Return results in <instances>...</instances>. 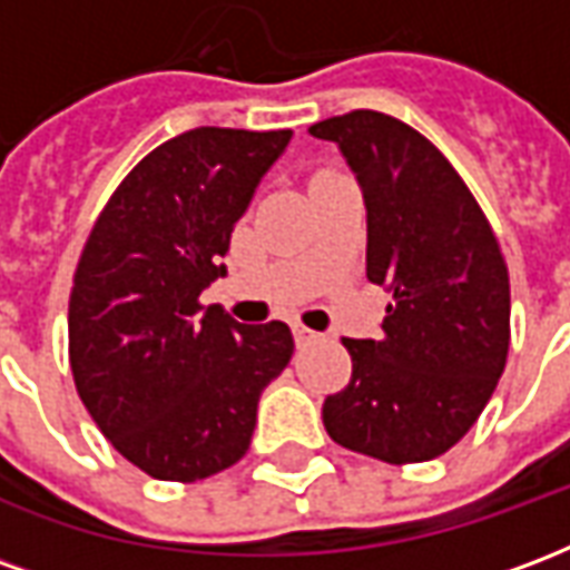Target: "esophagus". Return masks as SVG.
I'll use <instances>...</instances> for the list:
<instances>
[{
    "label": "esophagus",
    "mask_w": 570,
    "mask_h": 570,
    "mask_svg": "<svg viewBox=\"0 0 570 570\" xmlns=\"http://www.w3.org/2000/svg\"><path fill=\"white\" fill-rule=\"evenodd\" d=\"M293 335H296V345H311V342H317V333L308 330V326H302V323H293Z\"/></svg>",
    "instance_id": "34e87169"
}]
</instances>
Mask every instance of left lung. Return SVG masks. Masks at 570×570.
I'll list each match as a JSON object with an SVG mask.
<instances>
[{"instance_id": "left-lung-1", "label": "left lung", "mask_w": 570, "mask_h": 570, "mask_svg": "<svg viewBox=\"0 0 570 570\" xmlns=\"http://www.w3.org/2000/svg\"><path fill=\"white\" fill-rule=\"evenodd\" d=\"M338 146L366 204V277L394 293L379 338H345L351 382L326 396L338 445L387 464L449 452L498 387L510 274L464 179L400 118L357 109L311 125Z\"/></svg>"}]
</instances>
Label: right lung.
<instances>
[{
    "label": "right lung",
    "instance_id": "1",
    "mask_svg": "<svg viewBox=\"0 0 570 570\" xmlns=\"http://www.w3.org/2000/svg\"><path fill=\"white\" fill-rule=\"evenodd\" d=\"M293 130L195 128L149 151L81 249L69 363L85 409L130 464L195 482L240 461L262 391L293 357L281 321L244 326L198 296Z\"/></svg>",
    "mask_w": 570,
    "mask_h": 570
}]
</instances>
